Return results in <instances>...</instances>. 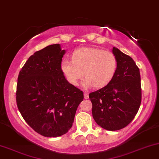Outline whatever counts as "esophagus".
<instances>
[{
  "mask_svg": "<svg viewBox=\"0 0 159 159\" xmlns=\"http://www.w3.org/2000/svg\"><path fill=\"white\" fill-rule=\"evenodd\" d=\"M84 98H85L86 99H89V94L87 92H84Z\"/></svg>",
  "mask_w": 159,
  "mask_h": 159,
  "instance_id": "obj_1",
  "label": "esophagus"
}]
</instances>
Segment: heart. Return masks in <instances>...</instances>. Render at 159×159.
<instances>
[{
  "label": "heart",
  "mask_w": 159,
  "mask_h": 159,
  "mask_svg": "<svg viewBox=\"0 0 159 159\" xmlns=\"http://www.w3.org/2000/svg\"><path fill=\"white\" fill-rule=\"evenodd\" d=\"M61 70L71 85L77 86L83 75V86L99 89L111 83L118 67L117 59L111 51L94 47H81L72 54V61L64 60Z\"/></svg>",
  "instance_id": "b5f03b06"
}]
</instances>
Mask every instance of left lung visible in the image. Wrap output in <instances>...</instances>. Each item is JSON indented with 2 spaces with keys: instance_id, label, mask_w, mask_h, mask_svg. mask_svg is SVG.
Segmentation results:
<instances>
[{
  "instance_id": "8db88e82",
  "label": "left lung",
  "mask_w": 159,
  "mask_h": 159,
  "mask_svg": "<svg viewBox=\"0 0 159 159\" xmlns=\"http://www.w3.org/2000/svg\"><path fill=\"white\" fill-rule=\"evenodd\" d=\"M118 67L111 83L91 92L92 116L97 124L109 131L128 126L139 111L142 100L140 73L131 57L113 47Z\"/></svg>"
}]
</instances>
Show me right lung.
I'll list each match as a JSON object with an SVG mask.
<instances>
[{
  "label": "right lung",
  "instance_id": "right-lung-1",
  "mask_svg": "<svg viewBox=\"0 0 159 159\" xmlns=\"http://www.w3.org/2000/svg\"><path fill=\"white\" fill-rule=\"evenodd\" d=\"M65 51L49 45L29 57L18 75L16 100L27 124L48 137L66 134L73 126L84 93L65 79L61 62Z\"/></svg>",
  "mask_w": 159,
  "mask_h": 159
}]
</instances>
